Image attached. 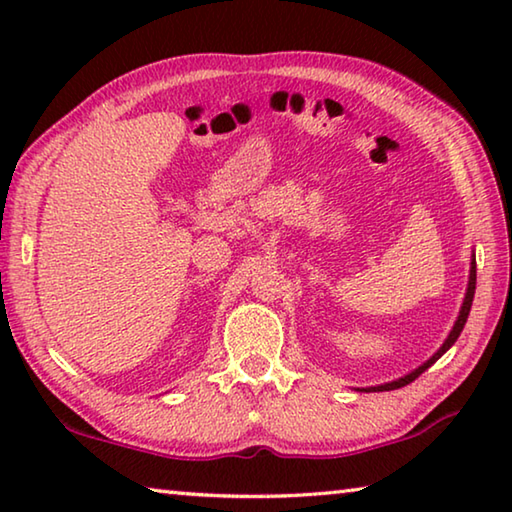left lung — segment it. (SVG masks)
Wrapping results in <instances>:
<instances>
[{"label": "left lung", "mask_w": 512, "mask_h": 512, "mask_svg": "<svg viewBox=\"0 0 512 512\" xmlns=\"http://www.w3.org/2000/svg\"><path fill=\"white\" fill-rule=\"evenodd\" d=\"M474 289H476V262L472 259V266H470V282H467V293H465L461 314H458L456 323H454V327H452V332H449V336H447L445 343H443V348H440L436 354H433V357H431L429 361H424L420 368H415L413 372H409V375H404V377H400L397 381H388V384H381V386L363 388V391H366V393H370V391H375V393H377V391H395V388H402V386H406V384H411L413 379H418L424 370L431 368L433 363H436L440 357H443V354H445L449 348H452L458 336H461V332H463V327H465V323H467V316H470V309H472Z\"/></svg>", "instance_id": "left-lung-1"}]
</instances>
